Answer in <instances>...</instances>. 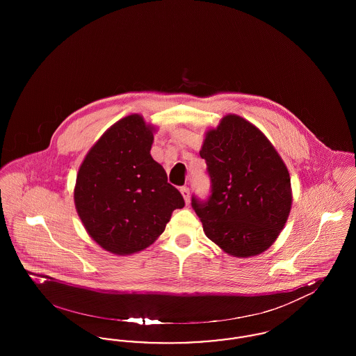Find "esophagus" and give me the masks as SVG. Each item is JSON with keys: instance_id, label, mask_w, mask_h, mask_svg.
Returning <instances> with one entry per match:
<instances>
[{"instance_id": "34e87169", "label": "esophagus", "mask_w": 356, "mask_h": 356, "mask_svg": "<svg viewBox=\"0 0 356 356\" xmlns=\"http://www.w3.org/2000/svg\"><path fill=\"white\" fill-rule=\"evenodd\" d=\"M180 192H181V195H183L186 203L189 204V188H188V186H181V188H180Z\"/></svg>"}]
</instances>
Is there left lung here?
Instances as JSON below:
<instances>
[{
    "instance_id": "left-lung-1",
    "label": "left lung",
    "mask_w": 356,
    "mask_h": 356,
    "mask_svg": "<svg viewBox=\"0 0 356 356\" xmlns=\"http://www.w3.org/2000/svg\"><path fill=\"white\" fill-rule=\"evenodd\" d=\"M200 156L211 195L207 200L192 196V208L207 237L237 257L268 250L292 204L287 167L270 140L250 121L227 115L207 132Z\"/></svg>"
}]
</instances>
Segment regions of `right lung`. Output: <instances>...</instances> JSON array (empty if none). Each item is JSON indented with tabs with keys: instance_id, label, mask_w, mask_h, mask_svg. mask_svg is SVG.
Listing matches in <instances>:
<instances>
[{
	"instance_id": "add662e5",
	"label": "right lung",
	"mask_w": 356,
	"mask_h": 356,
	"mask_svg": "<svg viewBox=\"0 0 356 356\" xmlns=\"http://www.w3.org/2000/svg\"><path fill=\"white\" fill-rule=\"evenodd\" d=\"M152 125L140 115L113 124L85 156L74 205L86 232L105 251L131 254L160 236L184 207L164 168L151 156Z\"/></svg>"
}]
</instances>
